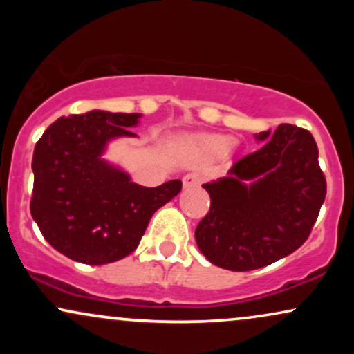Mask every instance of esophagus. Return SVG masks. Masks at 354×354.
Wrapping results in <instances>:
<instances>
[{
    "instance_id": "obj_1",
    "label": "esophagus",
    "mask_w": 354,
    "mask_h": 354,
    "mask_svg": "<svg viewBox=\"0 0 354 354\" xmlns=\"http://www.w3.org/2000/svg\"><path fill=\"white\" fill-rule=\"evenodd\" d=\"M203 181L200 173H188L183 176V186L185 188H193V186H198Z\"/></svg>"
}]
</instances>
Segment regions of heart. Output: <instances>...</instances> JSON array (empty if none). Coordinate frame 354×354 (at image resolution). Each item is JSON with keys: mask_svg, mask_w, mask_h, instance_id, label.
I'll list each match as a JSON object with an SVG mask.
<instances>
[{"mask_svg": "<svg viewBox=\"0 0 354 354\" xmlns=\"http://www.w3.org/2000/svg\"><path fill=\"white\" fill-rule=\"evenodd\" d=\"M231 143V138L223 136V135H201L194 140V145L200 149H205V151H223V149H228Z\"/></svg>", "mask_w": 354, "mask_h": 354, "instance_id": "obj_1", "label": "heart"}]
</instances>
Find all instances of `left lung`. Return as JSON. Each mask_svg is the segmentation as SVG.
I'll return each instance as SVG.
<instances>
[{
    "label": "left lung",
    "instance_id": "left-lung-1",
    "mask_svg": "<svg viewBox=\"0 0 354 354\" xmlns=\"http://www.w3.org/2000/svg\"><path fill=\"white\" fill-rule=\"evenodd\" d=\"M256 138L265 145L231 166L228 178L203 185L211 205L194 231L196 245L208 261L230 271L258 270L298 250L326 198L308 129L279 124L273 136Z\"/></svg>",
    "mask_w": 354,
    "mask_h": 354
}]
</instances>
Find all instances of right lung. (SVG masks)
I'll return each instance as SVG.
<instances>
[{"instance_id":"add662e5","label":"right lung","mask_w":354,"mask_h":354,"mask_svg":"<svg viewBox=\"0 0 354 354\" xmlns=\"http://www.w3.org/2000/svg\"><path fill=\"white\" fill-rule=\"evenodd\" d=\"M138 113L59 118L35 146L31 216L50 245L73 261L106 265L136 250L154 211L181 191L171 180L146 188L101 160L118 136H136Z\"/></svg>"}]
</instances>
